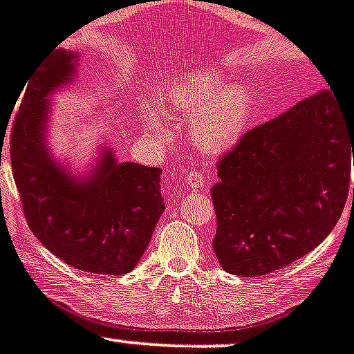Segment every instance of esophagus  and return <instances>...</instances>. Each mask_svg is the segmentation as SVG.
<instances>
[{"instance_id": "obj_1", "label": "esophagus", "mask_w": 354, "mask_h": 354, "mask_svg": "<svg viewBox=\"0 0 354 354\" xmlns=\"http://www.w3.org/2000/svg\"><path fill=\"white\" fill-rule=\"evenodd\" d=\"M186 183L191 189H203V187L207 186V179H205L203 174H201L200 170L189 171L186 177Z\"/></svg>"}]
</instances>
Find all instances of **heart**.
Instances as JSON below:
<instances>
[{
  "label": "heart",
  "mask_w": 354,
  "mask_h": 354,
  "mask_svg": "<svg viewBox=\"0 0 354 354\" xmlns=\"http://www.w3.org/2000/svg\"><path fill=\"white\" fill-rule=\"evenodd\" d=\"M221 74L191 71L170 80L158 93L161 107L189 118V132L198 147L208 153H224L240 142L254 111V95L247 85H225ZM149 129L165 132L154 109L146 111Z\"/></svg>",
  "instance_id": "heart-1"
}]
</instances>
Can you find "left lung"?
<instances>
[{
    "instance_id": "8db88e82",
    "label": "left lung",
    "mask_w": 354,
    "mask_h": 354,
    "mask_svg": "<svg viewBox=\"0 0 354 354\" xmlns=\"http://www.w3.org/2000/svg\"><path fill=\"white\" fill-rule=\"evenodd\" d=\"M351 153L354 121L332 88L243 133L218 158L212 187L222 269L269 274L318 247L346 207Z\"/></svg>"
}]
</instances>
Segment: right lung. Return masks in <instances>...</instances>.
Here are the masks:
<instances>
[{
  "label": "right lung",
  "mask_w": 354,
  "mask_h": 354,
  "mask_svg": "<svg viewBox=\"0 0 354 354\" xmlns=\"http://www.w3.org/2000/svg\"><path fill=\"white\" fill-rule=\"evenodd\" d=\"M76 53L55 50L26 82L10 139L12 171L35 236L66 264L124 274L142 257L165 203L156 167L118 163L111 151L92 177L73 180L45 147L46 95L71 82Z\"/></svg>",
  "instance_id": "1"
}]
</instances>
